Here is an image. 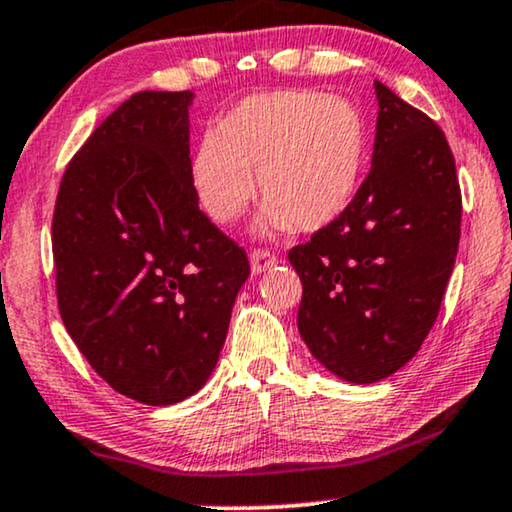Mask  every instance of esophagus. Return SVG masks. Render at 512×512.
Returning <instances> with one entry per match:
<instances>
[{
	"label": "esophagus",
	"mask_w": 512,
	"mask_h": 512,
	"mask_svg": "<svg viewBox=\"0 0 512 512\" xmlns=\"http://www.w3.org/2000/svg\"><path fill=\"white\" fill-rule=\"evenodd\" d=\"M249 263H251V275H261V272L270 270L272 265L277 263V256L270 254L268 249H254L249 254Z\"/></svg>",
	"instance_id": "esophagus-1"
}]
</instances>
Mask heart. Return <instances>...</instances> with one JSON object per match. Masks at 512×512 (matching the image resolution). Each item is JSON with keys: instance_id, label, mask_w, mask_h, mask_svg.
Segmentation results:
<instances>
[{"instance_id": "obj_1", "label": "heart", "mask_w": 512, "mask_h": 512, "mask_svg": "<svg viewBox=\"0 0 512 512\" xmlns=\"http://www.w3.org/2000/svg\"><path fill=\"white\" fill-rule=\"evenodd\" d=\"M368 160V125L352 102L307 90L254 95L228 111L193 156V184L216 223L265 202L261 230L314 233L352 207Z\"/></svg>"}]
</instances>
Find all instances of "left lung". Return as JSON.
<instances>
[{
	"mask_svg": "<svg viewBox=\"0 0 512 512\" xmlns=\"http://www.w3.org/2000/svg\"><path fill=\"white\" fill-rule=\"evenodd\" d=\"M373 165L352 207L289 251L298 331L335 377L373 384L419 352L457 258L461 191L443 130L375 81Z\"/></svg>",
	"mask_w": 512,
	"mask_h": 512,
	"instance_id": "left-lung-1",
	"label": "left lung"
}]
</instances>
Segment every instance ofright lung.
Segmentation results:
<instances>
[{"label":"right lung","mask_w":512,"mask_h":512,"mask_svg":"<svg viewBox=\"0 0 512 512\" xmlns=\"http://www.w3.org/2000/svg\"><path fill=\"white\" fill-rule=\"evenodd\" d=\"M191 90H144L67 165L53 214L60 317L111 389L146 405L214 373L249 258L198 207Z\"/></svg>","instance_id":"obj_1"}]
</instances>
